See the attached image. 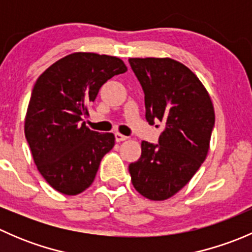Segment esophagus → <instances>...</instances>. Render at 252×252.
<instances>
[{
  "label": "esophagus",
  "instance_id": "obj_1",
  "mask_svg": "<svg viewBox=\"0 0 252 252\" xmlns=\"http://www.w3.org/2000/svg\"><path fill=\"white\" fill-rule=\"evenodd\" d=\"M114 138H116V141L117 142L124 141V140H126V139H128L126 135H123V134H121V133H116V134H114Z\"/></svg>",
  "mask_w": 252,
  "mask_h": 252
}]
</instances>
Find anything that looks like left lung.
I'll return each instance as SVG.
<instances>
[{"mask_svg":"<svg viewBox=\"0 0 252 252\" xmlns=\"http://www.w3.org/2000/svg\"><path fill=\"white\" fill-rule=\"evenodd\" d=\"M145 94L146 121L163 123L158 144L141 142V156L129 164L139 194L163 201L190 182L205 161L215 110L199 78L172 58H129Z\"/></svg>","mask_w":252,"mask_h":252,"instance_id":"1","label":"left lung"}]
</instances>
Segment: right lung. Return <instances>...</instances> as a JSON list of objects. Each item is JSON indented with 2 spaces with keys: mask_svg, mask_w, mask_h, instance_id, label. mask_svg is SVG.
I'll list each match as a JSON object with an SVG mask.
<instances>
[{
  "mask_svg": "<svg viewBox=\"0 0 252 252\" xmlns=\"http://www.w3.org/2000/svg\"><path fill=\"white\" fill-rule=\"evenodd\" d=\"M126 70L118 57L75 52L37 78L24 133L40 174L58 192L78 195L88 189L114 146L113 134L90 130L83 117L89 116L101 86Z\"/></svg>",
  "mask_w": 252,
  "mask_h": 252,
  "instance_id": "right-lung-1",
  "label": "right lung"
}]
</instances>
